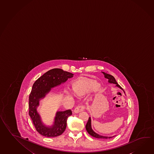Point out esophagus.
Wrapping results in <instances>:
<instances>
[{
	"mask_svg": "<svg viewBox=\"0 0 154 154\" xmlns=\"http://www.w3.org/2000/svg\"><path fill=\"white\" fill-rule=\"evenodd\" d=\"M85 106L84 105H81V106H79L76 107L75 110H74V112L75 113H79L80 112H82L83 110L85 109Z\"/></svg>",
	"mask_w": 154,
	"mask_h": 154,
	"instance_id": "34e87169",
	"label": "esophagus"
}]
</instances>
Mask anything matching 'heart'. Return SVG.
<instances>
[{"instance_id":"1","label":"heart","mask_w":154,"mask_h":154,"mask_svg":"<svg viewBox=\"0 0 154 154\" xmlns=\"http://www.w3.org/2000/svg\"><path fill=\"white\" fill-rule=\"evenodd\" d=\"M92 80H79L73 83L71 86L72 93L77 97L84 95L91 88V91L94 92H97L100 90V85L98 83H94ZM65 93L69 97L72 95L69 91H66Z\"/></svg>"}]
</instances>
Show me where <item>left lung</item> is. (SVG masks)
<instances>
[{
	"instance_id": "1",
	"label": "left lung",
	"mask_w": 154,
	"mask_h": 154,
	"mask_svg": "<svg viewBox=\"0 0 154 154\" xmlns=\"http://www.w3.org/2000/svg\"><path fill=\"white\" fill-rule=\"evenodd\" d=\"M102 73L104 75V77L105 79H108V82L110 83H113V84H115L116 85V87H119V88L121 89L122 90H123L122 88H121V87L119 85H118L117 82H116V79L113 77V76L112 75H110L109 74H107L105 72H102ZM124 93L125 91H123ZM85 128L87 131L88 132V133L91 135L92 137H93L94 138H99V139H110V138H112L115 136L113 137H105V136H103V135H99L97 134V133L94 132V131L91 128V117H89V119H88V122L86 124V126H85Z\"/></svg>"
}]
</instances>
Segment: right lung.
I'll use <instances>...</instances> for the list:
<instances>
[{"label": "right lung", "mask_w": 154, "mask_h": 154, "mask_svg": "<svg viewBox=\"0 0 154 154\" xmlns=\"http://www.w3.org/2000/svg\"><path fill=\"white\" fill-rule=\"evenodd\" d=\"M73 74L60 69H53L42 75L34 83L29 97V115L31 117L36 131L44 137H56L65 131L67 119L72 115L71 110L57 111L51 126H47L42 122L37 108L39 100L44 98L51 88L65 83L68 79L73 77Z\"/></svg>", "instance_id": "1"}]
</instances>
